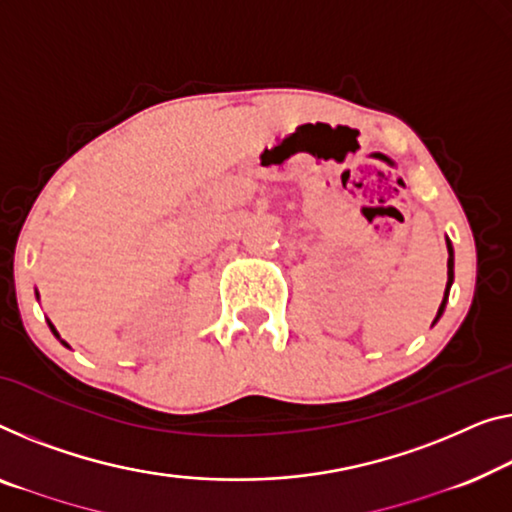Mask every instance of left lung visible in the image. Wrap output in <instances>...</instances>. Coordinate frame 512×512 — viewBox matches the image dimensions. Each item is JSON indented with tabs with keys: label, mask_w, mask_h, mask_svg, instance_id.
Segmentation results:
<instances>
[{
	"label": "left lung",
	"mask_w": 512,
	"mask_h": 512,
	"mask_svg": "<svg viewBox=\"0 0 512 512\" xmlns=\"http://www.w3.org/2000/svg\"><path fill=\"white\" fill-rule=\"evenodd\" d=\"M446 246H448V282H446V292H444V301H441V305H439V312H437V317H434V322L432 324H437L439 319H441V315H444V310H446V303H448V292H451V285H453V278H455V273H453V269H455V257H453V243L451 241H446Z\"/></svg>",
	"instance_id": "8db88e82"
}]
</instances>
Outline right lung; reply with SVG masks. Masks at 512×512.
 Listing matches in <instances>:
<instances>
[{"instance_id":"obj_1","label":"right lung","mask_w":512,"mask_h":512,"mask_svg":"<svg viewBox=\"0 0 512 512\" xmlns=\"http://www.w3.org/2000/svg\"><path fill=\"white\" fill-rule=\"evenodd\" d=\"M36 299H38V292H36ZM48 326H50V331H52V333H55V338H59V333H57V329H55V324H52V322H50V319H48ZM59 342H61V345H64V347H68V345H66V342H64V340H61V338H59Z\"/></svg>"}]
</instances>
